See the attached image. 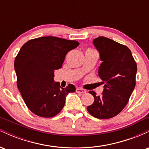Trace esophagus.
Wrapping results in <instances>:
<instances>
[{
  "label": "esophagus",
  "mask_w": 149,
  "mask_h": 149,
  "mask_svg": "<svg viewBox=\"0 0 149 149\" xmlns=\"http://www.w3.org/2000/svg\"><path fill=\"white\" fill-rule=\"evenodd\" d=\"M76 92H78V93H80V94H84L86 92V90H83V89L82 88H76Z\"/></svg>",
  "instance_id": "34e87169"
}]
</instances>
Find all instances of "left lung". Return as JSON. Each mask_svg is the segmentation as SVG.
<instances>
[{
    "instance_id": "left-lung-1",
    "label": "left lung",
    "mask_w": 149,
    "mask_h": 149,
    "mask_svg": "<svg viewBox=\"0 0 149 149\" xmlns=\"http://www.w3.org/2000/svg\"><path fill=\"white\" fill-rule=\"evenodd\" d=\"M93 44L100 53L102 63L98 76L104 85L102 96L89 92L95 101L87 109L97 118H111L127 104L136 84L137 66L130 49L125 45L103 36L94 39Z\"/></svg>"
}]
</instances>
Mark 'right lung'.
<instances>
[{
  "label": "right lung",
  "instance_id": "right-lung-1",
  "mask_svg": "<svg viewBox=\"0 0 149 149\" xmlns=\"http://www.w3.org/2000/svg\"><path fill=\"white\" fill-rule=\"evenodd\" d=\"M79 42L54 36L40 37L26 42L15 58L17 87L27 107L36 115L51 118L61 111L70 92L76 87L61 88L54 82V71L61 69L66 54Z\"/></svg>",
  "mask_w": 149,
  "mask_h": 149
}]
</instances>
